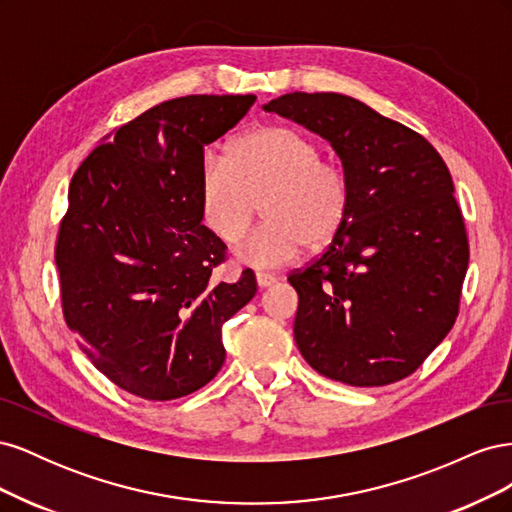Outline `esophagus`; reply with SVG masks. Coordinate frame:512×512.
<instances>
[{
	"instance_id": "1",
	"label": "esophagus",
	"mask_w": 512,
	"mask_h": 512,
	"mask_svg": "<svg viewBox=\"0 0 512 512\" xmlns=\"http://www.w3.org/2000/svg\"><path fill=\"white\" fill-rule=\"evenodd\" d=\"M256 282H258V286H260V288H269V286H273V284L277 282V277H275L273 273L260 271V273H256Z\"/></svg>"
}]
</instances>
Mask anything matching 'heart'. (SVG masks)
I'll list each match as a JSON object with an SVG mask.
<instances>
[{"label": "heart", "mask_w": 512, "mask_h": 512, "mask_svg": "<svg viewBox=\"0 0 512 512\" xmlns=\"http://www.w3.org/2000/svg\"><path fill=\"white\" fill-rule=\"evenodd\" d=\"M198 194L207 228L228 245L245 235L262 203L267 222L237 250L254 269L290 265L307 243L331 241L350 207L344 168L320 160L312 138L284 126L247 132L230 145L226 160H207Z\"/></svg>", "instance_id": "obj_1"}]
</instances>
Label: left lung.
I'll use <instances>...</instances> for the list:
<instances>
[{
  "instance_id": "1",
  "label": "left lung",
  "mask_w": 512,
  "mask_h": 512,
  "mask_svg": "<svg viewBox=\"0 0 512 512\" xmlns=\"http://www.w3.org/2000/svg\"><path fill=\"white\" fill-rule=\"evenodd\" d=\"M329 141L350 207L299 294L294 342L318 374L350 386L410 376L453 329L468 237L451 173L421 134L342 94L294 91L262 106Z\"/></svg>"
}]
</instances>
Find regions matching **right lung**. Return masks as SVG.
Listing matches in <instances>:
<instances>
[{
  "instance_id": "1",
  "label": "right lung",
  "mask_w": 512,
  "mask_h": 512,
  "mask_svg": "<svg viewBox=\"0 0 512 512\" xmlns=\"http://www.w3.org/2000/svg\"><path fill=\"white\" fill-rule=\"evenodd\" d=\"M254 102H162L104 136L70 181L55 247L64 318L96 369L136 397L168 401L213 380L224 322L256 294L252 269L213 280L226 245L198 194L205 147Z\"/></svg>"
}]
</instances>
